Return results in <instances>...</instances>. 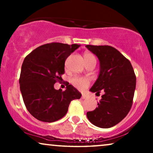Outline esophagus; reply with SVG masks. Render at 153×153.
Listing matches in <instances>:
<instances>
[{
  "instance_id": "esophagus-1",
  "label": "esophagus",
  "mask_w": 153,
  "mask_h": 153,
  "mask_svg": "<svg viewBox=\"0 0 153 153\" xmlns=\"http://www.w3.org/2000/svg\"><path fill=\"white\" fill-rule=\"evenodd\" d=\"M87 98V96H86V95H85V94H82V99H85Z\"/></svg>"
}]
</instances>
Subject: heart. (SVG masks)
Listing matches in <instances>:
<instances>
[{
    "instance_id": "b5f03b06",
    "label": "heart",
    "mask_w": 153,
    "mask_h": 153,
    "mask_svg": "<svg viewBox=\"0 0 153 153\" xmlns=\"http://www.w3.org/2000/svg\"><path fill=\"white\" fill-rule=\"evenodd\" d=\"M92 57H95L92 54L88 53V52L84 54V59H85H85L92 58ZM72 83H73L75 87L78 88L84 89L89 85V80H88L87 78H85L75 77V78L72 79Z\"/></svg>"
}]
</instances>
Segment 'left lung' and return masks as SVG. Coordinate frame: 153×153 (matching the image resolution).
<instances>
[{
  "instance_id": "left-lung-1",
  "label": "left lung",
  "mask_w": 153,
  "mask_h": 153,
  "mask_svg": "<svg viewBox=\"0 0 153 153\" xmlns=\"http://www.w3.org/2000/svg\"><path fill=\"white\" fill-rule=\"evenodd\" d=\"M97 56L100 72L90 89L104 92L96 109L87 112V117L98 127L110 128L122 120L130 110L136 87V76L131 62L111 46H85Z\"/></svg>"
}]
</instances>
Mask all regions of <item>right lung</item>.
Returning <instances> with one entry per match:
<instances>
[{
    "instance_id": "right-lung-1",
    "label": "right lung",
    "mask_w": 153,
    "mask_h": 153,
    "mask_svg": "<svg viewBox=\"0 0 153 153\" xmlns=\"http://www.w3.org/2000/svg\"><path fill=\"white\" fill-rule=\"evenodd\" d=\"M80 45L52 42L33 50L24 59L19 84L24 104L34 118L45 122H53L68 112L71 101L79 99L81 94L66 85V90H56L54 84L62 80L66 59Z\"/></svg>"
}]
</instances>
